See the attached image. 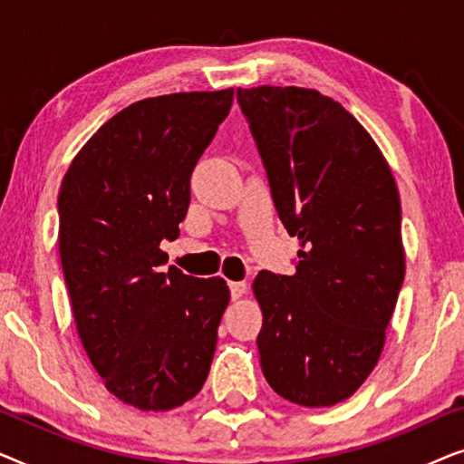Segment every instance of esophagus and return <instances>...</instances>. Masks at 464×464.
<instances>
[{
	"label": "esophagus",
	"instance_id": "34e87169",
	"mask_svg": "<svg viewBox=\"0 0 464 464\" xmlns=\"http://www.w3.org/2000/svg\"><path fill=\"white\" fill-rule=\"evenodd\" d=\"M227 287H230L232 300H238V297L246 291V283L245 281H230V283H227Z\"/></svg>",
	"mask_w": 464,
	"mask_h": 464
}]
</instances>
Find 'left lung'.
Returning a JSON list of instances; mask_svg holds the SVG:
<instances>
[{
	"instance_id": "8db88e82",
	"label": "left lung",
	"mask_w": 464,
	"mask_h": 464,
	"mask_svg": "<svg viewBox=\"0 0 464 464\" xmlns=\"http://www.w3.org/2000/svg\"><path fill=\"white\" fill-rule=\"evenodd\" d=\"M237 101L278 218L302 246L295 275L253 281L259 363L287 401L327 408L376 367L403 285L395 179L370 132L319 91L238 88Z\"/></svg>"
}]
</instances>
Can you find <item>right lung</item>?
Instances as JSON below:
<instances>
[{
    "mask_svg": "<svg viewBox=\"0 0 464 464\" xmlns=\"http://www.w3.org/2000/svg\"><path fill=\"white\" fill-rule=\"evenodd\" d=\"M234 91L137 101L78 151L59 192V251L84 351L120 401L173 410L211 370L224 278L167 264L179 237L189 177L230 113Z\"/></svg>",
    "mask_w": 464,
    "mask_h": 464,
    "instance_id": "right-lung-1",
    "label": "right lung"
}]
</instances>
